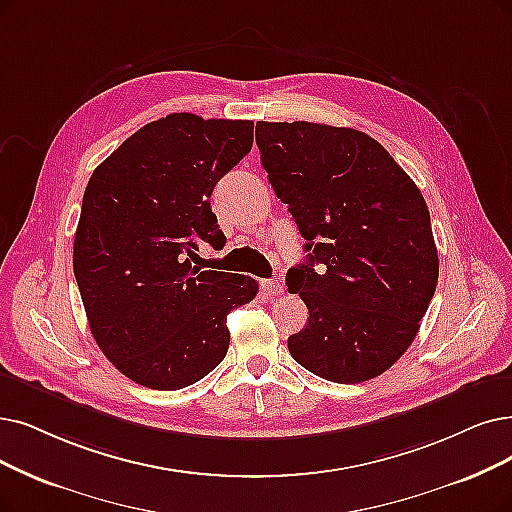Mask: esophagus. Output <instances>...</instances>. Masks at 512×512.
I'll return each instance as SVG.
<instances>
[{"instance_id":"1","label":"esophagus","mask_w":512,"mask_h":512,"mask_svg":"<svg viewBox=\"0 0 512 512\" xmlns=\"http://www.w3.org/2000/svg\"><path fill=\"white\" fill-rule=\"evenodd\" d=\"M262 294L267 298H275L283 294V283L279 279H264L262 281Z\"/></svg>"}]
</instances>
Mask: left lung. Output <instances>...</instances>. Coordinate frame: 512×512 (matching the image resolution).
I'll use <instances>...</instances> for the list:
<instances>
[{"instance_id":"1","label":"left lung","mask_w":512,"mask_h":512,"mask_svg":"<svg viewBox=\"0 0 512 512\" xmlns=\"http://www.w3.org/2000/svg\"><path fill=\"white\" fill-rule=\"evenodd\" d=\"M256 145L311 252L285 277L309 309L304 330L288 338L292 357L330 382L380 376L410 349L439 279L420 189L353 128L258 121Z\"/></svg>"}]
</instances>
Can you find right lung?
<instances>
[{
    "mask_svg": "<svg viewBox=\"0 0 512 512\" xmlns=\"http://www.w3.org/2000/svg\"><path fill=\"white\" fill-rule=\"evenodd\" d=\"M252 142L254 121L172 113L92 172L73 273L96 344L136 384L178 391L208 376L229 351L227 315L258 292L248 275L191 264L199 241H227L210 197Z\"/></svg>",
    "mask_w": 512,
    "mask_h": 512,
    "instance_id": "1",
    "label": "right lung"
}]
</instances>
